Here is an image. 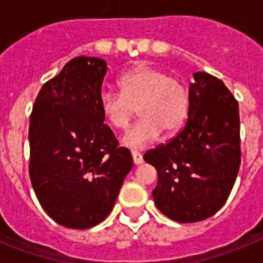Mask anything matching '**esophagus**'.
I'll use <instances>...</instances> for the list:
<instances>
[{
	"label": "esophagus",
	"instance_id": "1",
	"mask_svg": "<svg viewBox=\"0 0 263 263\" xmlns=\"http://www.w3.org/2000/svg\"><path fill=\"white\" fill-rule=\"evenodd\" d=\"M132 157H133V162L134 164H141L143 162L142 154L137 150H132Z\"/></svg>",
	"mask_w": 263,
	"mask_h": 263
}]
</instances>
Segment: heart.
I'll return each mask as SVG.
<instances>
[{
	"label": "heart",
	"instance_id": "obj_1",
	"mask_svg": "<svg viewBox=\"0 0 263 263\" xmlns=\"http://www.w3.org/2000/svg\"><path fill=\"white\" fill-rule=\"evenodd\" d=\"M120 93L104 90L99 97L100 110L110 126L125 130L138 111L141 118L125 134L132 147H145L157 141L162 132L178 133L190 113L191 97L180 79L163 69L138 64L118 79Z\"/></svg>",
	"mask_w": 263,
	"mask_h": 263
}]
</instances>
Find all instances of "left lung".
<instances>
[{
    "instance_id": "left-lung-1",
    "label": "left lung",
    "mask_w": 263,
    "mask_h": 263,
    "mask_svg": "<svg viewBox=\"0 0 263 263\" xmlns=\"http://www.w3.org/2000/svg\"><path fill=\"white\" fill-rule=\"evenodd\" d=\"M187 124L143 159L158 173L153 191L160 212L178 222L215 215L228 200L241 163L238 103L220 79L194 73Z\"/></svg>"
}]
</instances>
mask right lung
Masks as SVG:
<instances>
[{"instance_id": "add662e5", "label": "right lung", "mask_w": 263, "mask_h": 263, "mask_svg": "<svg viewBox=\"0 0 263 263\" xmlns=\"http://www.w3.org/2000/svg\"><path fill=\"white\" fill-rule=\"evenodd\" d=\"M105 60L78 57L42 87L30 116L29 174L42 208L71 229L105 220L133 167L100 110Z\"/></svg>"}]
</instances>
